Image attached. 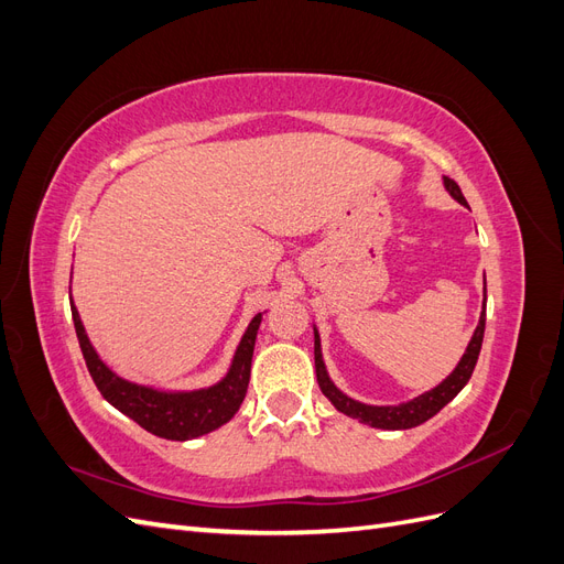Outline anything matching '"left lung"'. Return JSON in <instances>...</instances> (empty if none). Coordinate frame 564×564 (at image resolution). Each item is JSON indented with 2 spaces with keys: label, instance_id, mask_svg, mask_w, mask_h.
Here are the masks:
<instances>
[{
  "label": "left lung",
  "instance_id": "1",
  "mask_svg": "<svg viewBox=\"0 0 564 564\" xmlns=\"http://www.w3.org/2000/svg\"><path fill=\"white\" fill-rule=\"evenodd\" d=\"M442 183H445V191L458 202L468 207V202L460 193V187L456 185V181L442 176ZM485 313H487V280H485V299H482V313L480 319H477V327L468 340L466 352L460 355L458 365L454 367V371L449 377L437 383L435 388L421 392L419 398L406 400L400 404H365L360 400H352L350 395H346L344 390H338L336 383L329 379L327 365H324L322 357V344H319V332L317 327H313L315 332V373H317V383L319 390L327 398L340 414H346L350 419H357L365 425H371V429H381V431H406V429H416V425L425 423L429 419H433L442 406L449 404L464 386L470 381L473 369L477 362V355H480L482 348V336H485Z\"/></svg>",
  "mask_w": 564,
  "mask_h": 564
}]
</instances>
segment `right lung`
Wrapping results in <instances>:
<instances>
[{
	"mask_svg": "<svg viewBox=\"0 0 564 564\" xmlns=\"http://www.w3.org/2000/svg\"><path fill=\"white\" fill-rule=\"evenodd\" d=\"M70 308L82 355L87 360L89 373L96 388L100 390V395L124 416L133 419L148 433L164 440L185 442L220 429V425H226L237 414V409H240L247 395L256 334H259L265 311L251 317L240 344L235 348L224 379L195 390H164L148 383L129 381L112 371L91 346L73 299Z\"/></svg>",
	"mask_w": 564,
	"mask_h": 564,
	"instance_id": "add662e5",
	"label": "right lung"
}]
</instances>
